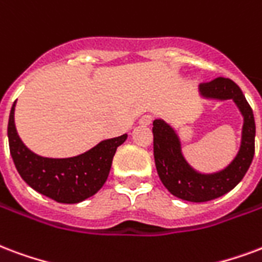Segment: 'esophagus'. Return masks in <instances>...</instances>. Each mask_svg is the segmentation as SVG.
<instances>
[{"label": "esophagus", "instance_id": "obj_1", "mask_svg": "<svg viewBox=\"0 0 262 262\" xmlns=\"http://www.w3.org/2000/svg\"><path fill=\"white\" fill-rule=\"evenodd\" d=\"M140 125H150L151 122H152V116L151 115H143L140 118Z\"/></svg>", "mask_w": 262, "mask_h": 262}]
</instances>
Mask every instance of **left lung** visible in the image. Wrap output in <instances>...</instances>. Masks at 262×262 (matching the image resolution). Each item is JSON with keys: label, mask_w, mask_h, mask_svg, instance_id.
Masks as SVG:
<instances>
[{"label": "left lung", "mask_w": 262, "mask_h": 262, "mask_svg": "<svg viewBox=\"0 0 262 262\" xmlns=\"http://www.w3.org/2000/svg\"><path fill=\"white\" fill-rule=\"evenodd\" d=\"M199 96L208 101H232L243 116L237 154L228 165L215 172H200L186 161L176 130L164 119L152 122L154 160L162 185L170 194L191 203H205L229 193L245 178L254 157L255 122L240 87L230 79L216 77L199 86Z\"/></svg>", "instance_id": "obj_1"}]
</instances>
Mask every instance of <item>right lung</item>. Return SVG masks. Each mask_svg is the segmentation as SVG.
<instances>
[{
    "label": "right lung",
    "instance_id": "right-lung-1",
    "mask_svg": "<svg viewBox=\"0 0 262 262\" xmlns=\"http://www.w3.org/2000/svg\"><path fill=\"white\" fill-rule=\"evenodd\" d=\"M13 102L8 122V140L13 164L32 189L63 204H76L101 189L110 175L116 148L127 135L100 141L83 154L69 158H48L25 146L15 126Z\"/></svg>",
    "mask_w": 262,
    "mask_h": 262
}]
</instances>
